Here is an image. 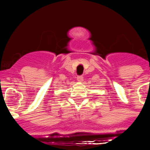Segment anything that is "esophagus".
I'll return each mask as SVG.
<instances>
[{
    "mask_svg": "<svg viewBox=\"0 0 150 150\" xmlns=\"http://www.w3.org/2000/svg\"><path fill=\"white\" fill-rule=\"evenodd\" d=\"M77 80L79 82H82L83 80V76H77Z\"/></svg>",
    "mask_w": 150,
    "mask_h": 150,
    "instance_id": "34e87169",
    "label": "esophagus"
}]
</instances>
